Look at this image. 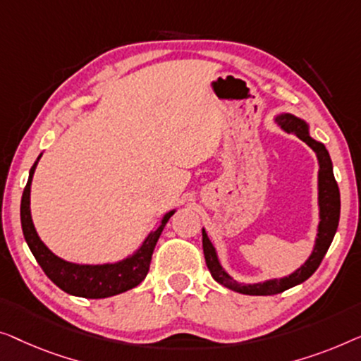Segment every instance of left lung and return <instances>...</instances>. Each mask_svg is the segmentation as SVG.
<instances>
[{
    "label": "left lung",
    "instance_id": "1",
    "mask_svg": "<svg viewBox=\"0 0 361 361\" xmlns=\"http://www.w3.org/2000/svg\"><path fill=\"white\" fill-rule=\"evenodd\" d=\"M276 124L281 129L288 132H296V135L302 142L311 147L314 154L317 157L319 171H317V206H319V222L317 233L311 255L302 263L298 270H294L291 275L283 278H271L260 283H240L235 281L222 267L217 255L216 247L212 245L211 238L207 237V232L202 227V250H204L206 265L209 268L212 278L222 286L232 289L240 294H250V296H268V294H278L286 291V289L296 286L306 281L314 271L321 265L324 255H326L329 247L334 240L335 232L338 227L340 219V191L334 176V166L331 155L322 142H319L311 137V128L306 121L298 118L291 113H281L275 116Z\"/></svg>",
    "mask_w": 361,
    "mask_h": 361
}]
</instances>
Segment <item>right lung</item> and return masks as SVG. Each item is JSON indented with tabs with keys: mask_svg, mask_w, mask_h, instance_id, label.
Returning a JSON list of instances; mask_svg holds the SVG:
<instances>
[{
	"mask_svg": "<svg viewBox=\"0 0 361 361\" xmlns=\"http://www.w3.org/2000/svg\"><path fill=\"white\" fill-rule=\"evenodd\" d=\"M40 154L37 160L34 161L32 169L29 171L27 185L24 188L21 200V226L23 233L26 238L27 245L35 257V260L42 268L45 275L52 280L62 291L78 298L88 299H103L109 296H116L129 289L135 288L145 280L147 273L150 268V260L154 248L159 242V237L170 217L175 214L176 209L165 212L160 219L157 229L150 231L147 237L142 240L134 252L124 257L123 260L98 263V265H88V263H73L50 250L45 243L40 240L37 231H35L32 214H30V185H32V176L37 166Z\"/></svg>",
	"mask_w": 361,
	"mask_h": 361,
	"instance_id": "1",
	"label": "right lung"
}]
</instances>
